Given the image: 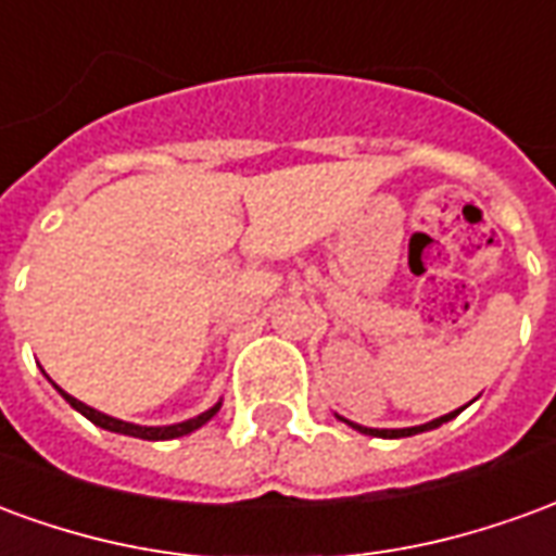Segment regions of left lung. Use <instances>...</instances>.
Segmentation results:
<instances>
[{
    "label": "left lung",
    "mask_w": 556,
    "mask_h": 556,
    "mask_svg": "<svg viewBox=\"0 0 556 556\" xmlns=\"http://www.w3.org/2000/svg\"><path fill=\"white\" fill-rule=\"evenodd\" d=\"M462 410V408H458ZM458 410H453V414H446V417H438L431 419V422H426V426H417V429H363V426H357V422H351L354 429L363 431V434H375V438H408V434H417V431H429V429H438L441 422H446V419H453Z\"/></svg>",
    "instance_id": "left-lung-1"
}]
</instances>
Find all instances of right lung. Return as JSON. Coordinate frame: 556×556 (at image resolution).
<instances>
[{"label":"right lung","instance_id":"add662e5","mask_svg":"<svg viewBox=\"0 0 556 556\" xmlns=\"http://www.w3.org/2000/svg\"><path fill=\"white\" fill-rule=\"evenodd\" d=\"M62 393V390H59ZM62 396L71 402V408H77L83 417H89L94 426H101V429H110V431H118V434H130V438H142V441H172V438H181V434H190V431H195L199 426H205L207 419L214 417L219 410V405H214L211 410H205V414H199V417L187 419V422H178V426H134V422H125V419H115V417H106V414H101V410L89 408V405H83L79 399L67 396V393H62Z\"/></svg>","mask_w":556,"mask_h":556}]
</instances>
